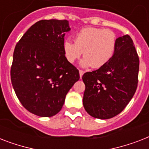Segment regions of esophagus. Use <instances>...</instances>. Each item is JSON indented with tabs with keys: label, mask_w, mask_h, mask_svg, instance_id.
I'll use <instances>...</instances> for the list:
<instances>
[{
	"label": "esophagus",
	"mask_w": 149,
	"mask_h": 149,
	"mask_svg": "<svg viewBox=\"0 0 149 149\" xmlns=\"http://www.w3.org/2000/svg\"><path fill=\"white\" fill-rule=\"evenodd\" d=\"M79 77H80V79H82V77H83L84 72L83 71V70H79Z\"/></svg>",
	"instance_id": "1"
}]
</instances>
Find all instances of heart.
I'll list each match as a JSON object with an SVG mask.
<instances>
[{
  "label": "heart",
  "mask_w": 149,
  "mask_h": 149,
  "mask_svg": "<svg viewBox=\"0 0 149 149\" xmlns=\"http://www.w3.org/2000/svg\"><path fill=\"white\" fill-rule=\"evenodd\" d=\"M117 36L110 29L87 27L75 36L74 42L65 39L63 43L64 56L72 63L84 52L85 56L79 62L82 67L99 68L111 60L115 52Z\"/></svg>",
  "instance_id": "b5f03b06"
}]
</instances>
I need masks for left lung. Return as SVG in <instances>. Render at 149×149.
<instances>
[{"mask_svg":"<svg viewBox=\"0 0 149 149\" xmlns=\"http://www.w3.org/2000/svg\"><path fill=\"white\" fill-rule=\"evenodd\" d=\"M139 70V58L132 38L128 35L118 37L111 60L82 77L86 112L102 120L120 113L136 91Z\"/></svg>","mask_w":149,"mask_h":149,"instance_id":"8db88e82","label":"left lung"}]
</instances>
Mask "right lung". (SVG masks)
Masks as SVG:
<instances>
[{"mask_svg": "<svg viewBox=\"0 0 149 149\" xmlns=\"http://www.w3.org/2000/svg\"><path fill=\"white\" fill-rule=\"evenodd\" d=\"M67 20H42L24 34L15 46L10 79L24 108L39 117L58 113L65 96L79 79V70L63 50Z\"/></svg>", "mask_w": 149, "mask_h": 149, "instance_id": "add662e5", "label": "right lung"}]
</instances>
